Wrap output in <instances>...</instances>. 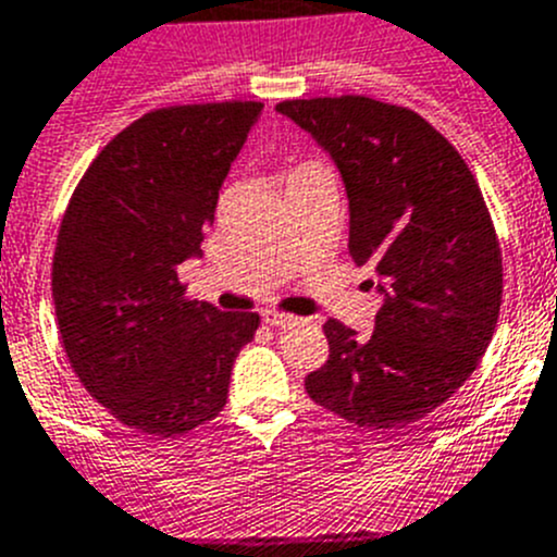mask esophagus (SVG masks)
Returning a JSON list of instances; mask_svg holds the SVG:
<instances>
[{"label":"esophagus","mask_w":557,"mask_h":557,"mask_svg":"<svg viewBox=\"0 0 557 557\" xmlns=\"http://www.w3.org/2000/svg\"><path fill=\"white\" fill-rule=\"evenodd\" d=\"M262 320L273 327H287V325H293V322H298V317L282 314V311H275V309H264Z\"/></svg>","instance_id":"1"}]
</instances>
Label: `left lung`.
<instances>
[{
  "mask_svg": "<svg viewBox=\"0 0 557 557\" xmlns=\"http://www.w3.org/2000/svg\"><path fill=\"white\" fill-rule=\"evenodd\" d=\"M275 109L336 161L349 257L377 270L385 298L369 338L322 325L327 361L306 394L358 426H407L475 372L495 333L503 257L484 196L457 147L405 106L342 95Z\"/></svg>",
  "mask_w": 557,
  "mask_h": 557,
  "instance_id": "left-lung-1",
  "label": "left lung"
}]
</instances>
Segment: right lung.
<instances>
[{"instance_id":"add662e5","label":"right lung","mask_w":557,"mask_h":557,"mask_svg":"<svg viewBox=\"0 0 557 557\" xmlns=\"http://www.w3.org/2000/svg\"><path fill=\"white\" fill-rule=\"evenodd\" d=\"M262 103L152 109L95 156L57 235L51 289L62 347L84 388L125 426L172 437L224 410L257 311L185 295L221 183Z\"/></svg>"}]
</instances>
